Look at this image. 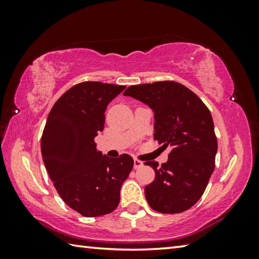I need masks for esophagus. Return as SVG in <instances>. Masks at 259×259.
<instances>
[{"label": "esophagus", "instance_id": "esophagus-1", "mask_svg": "<svg viewBox=\"0 0 259 259\" xmlns=\"http://www.w3.org/2000/svg\"><path fill=\"white\" fill-rule=\"evenodd\" d=\"M144 165V163L142 161H139V160H137V159H135L134 160V168L135 169H139V168H142V166Z\"/></svg>", "mask_w": 259, "mask_h": 259}]
</instances>
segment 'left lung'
Wrapping results in <instances>:
<instances>
[{"instance_id":"8db88e82","label":"left lung","mask_w":259,"mask_h":259,"mask_svg":"<svg viewBox=\"0 0 259 259\" xmlns=\"http://www.w3.org/2000/svg\"><path fill=\"white\" fill-rule=\"evenodd\" d=\"M123 95L151 107L154 139L172 148L165 163L145 162L155 171L145 187L148 204L162 213L185 211L202 196L214 169L217 138L211 113L193 91L174 81L131 85Z\"/></svg>"}]
</instances>
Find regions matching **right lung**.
Masks as SVG:
<instances>
[{"label": "right lung", "mask_w": 259, "mask_h": 259, "mask_svg": "<svg viewBox=\"0 0 259 259\" xmlns=\"http://www.w3.org/2000/svg\"><path fill=\"white\" fill-rule=\"evenodd\" d=\"M124 85L82 82L57 100L48 115L41 152L54 186L68 207L97 217L119 205L120 190L133 170L128 154L112 159L96 148L107 105Z\"/></svg>", "instance_id": "1"}]
</instances>
